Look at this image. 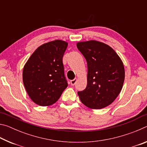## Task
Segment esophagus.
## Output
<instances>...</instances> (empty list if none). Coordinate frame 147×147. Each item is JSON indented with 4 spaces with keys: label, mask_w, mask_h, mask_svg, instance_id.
Returning <instances> with one entry per match:
<instances>
[{
    "label": "esophagus",
    "mask_w": 147,
    "mask_h": 147,
    "mask_svg": "<svg viewBox=\"0 0 147 147\" xmlns=\"http://www.w3.org/2000/svg\"><path fill=\"white\" fill-rule=\"evenodd\" d=\"M76 81H77V79L76 78H74V80H71V86H74V85H75V84L76 83Z\"/></svg>",
    "instance_id": "esophagus-1"
}]
</instances>
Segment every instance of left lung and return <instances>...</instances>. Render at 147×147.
I'll list each match as a JSON object with an SVG mask.
<instances>
[{"instance_id":"obj_1","label":"left lung","mask_w":147,"mask_h":147,"mask_svg":"<svg viewBox=\"0 0 147 147\" xmlns=\"http://www.w3.org/2000/svg\"><path fill=\"white\" fill-rule=\"evenodd\" d=\"M77 48L88 63V84L78 94L89 108L98 109L115 100L123 88L125 72L123 61L115 51L102 42H78Z\"/></svg>"}]
</instances>
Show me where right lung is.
I'll list each match as a JSON object with an SVG mask.
<instances>
[{
  "mask_svg": "<svg viewBox=\"0 0 147 147\" xmlns=\"http://www.w3.org/2000/svg\"><path fill=\"white\" fill-rule=\"evenodd\" d=\"M67 45V42L59 39L42 45L24 65V88L30 98L38 105L54 104L68 86L62 61Z\"/></svg>",
  "mask_w": 147,
  "mask_h": 147,
  "instance_id": "1",
  "label": "right lung"
}]
</instances>
